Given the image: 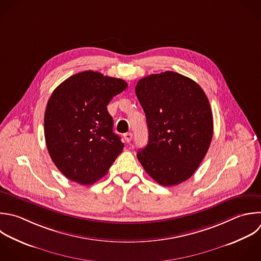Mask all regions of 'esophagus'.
<instances>
[{
    "label": "esophagus",
    "mask_w": 261,
    "mask_h": 261,
    "mask_svg": "<svg viewBox=\"0 0 261 261\" xmlns=\"http://www.w3.org/2000/svg\"><path fill=\"white\" fill-rule=\"evenodd\" d=\"M123 137H124V140H125L127 143H129V142L132 141V139H133V134H132V133H126V134L123 135Z\"/></svg>",
    "instance_id": "esophagus-1"
}]
</instances>
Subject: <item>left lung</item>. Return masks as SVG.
<instances>
[{
    "label": "left lung",
    "mask_w": 261,
    "mask_h": 261,
    "mask_svg": "<svg viewBox=\"0 0 261 261\" xmlns=\"http://www.w3.org/2000/svg\"><path fill=\"white\" fill-rule=\"evenodd\" d=\"M136 94L146 114L149 141L137 157L161 186L190 178L205 157L213 135L208 98L193 80L173 71L141 79Z\"/></svg>",
    "instance_id": "8db88e82"
}]
</instances>
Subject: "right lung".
<instances>
[{
	"label": "right lung",
	"mask_w": 261,
	"mask_h": 261,
	"mask_svg": "<svg viewBox=\"0 0 261 261\" xmlns=\"http://www.w3.org/2000/svg\"><path fill=\"white\" fill-rule=\"evenodd\" d=\"M127 84L97 71L76 73L52 93L45 112V139L57 168L70 180L93 185L107 174L124 145L107 110Z\"/></svg>",
	"instance_id": "1"
}]
</instances>
